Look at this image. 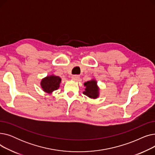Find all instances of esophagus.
Here are the masks:
<instances>
[{"mask_svg":"<svg viewBox=\"0 0 155 155\" xmlns=\"http://www.w3.org/2000/svg\"><path fill=\"white\" fill-rule=\"evenodd\" d=\"M80 78V76L79 75H73L71 77V79L73 80V81H77Z\"/></svg>","mask_w":155,"mask_h":155,"instance_id":"1","label":"esophagus"}]
</instances>
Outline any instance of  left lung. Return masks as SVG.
Returning <instances> with one entry per match:
<instances>
[{
  "instance_id": "left-lung-1",
  "label": "left lung",
  "mask_w": 155,
  "mask_h": 155,
  "mask_svg": "<svg viewBox=\"0 0 155 155\" xmlns=\"http://www.w3.org/2000/svg\"><path fill=\"white\" fill-rule=\"evenodd\" d=\"M84 85L85 87V91L83 92L84 95H87L90 99H96L99 98L100 88L97 85V82L95 79L92 78L91 80L87 81L84 84Z\"/></svg>"
}]
</instances>
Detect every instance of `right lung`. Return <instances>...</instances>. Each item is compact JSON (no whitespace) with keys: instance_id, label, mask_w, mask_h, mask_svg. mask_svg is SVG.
Returning <instances> with one entry per match:
<instances>
[{"instance_id":"add662e5","label":"right lung","mask_w":155,"mask_h":155,"mask_svg":"<svg viewBox=\"0 0 155 155\" xmlns=\"http://www.w3.org/2000/svg\"><path fill=\"white\" fill-rule=\"evenodd\" d=\"M61 82V79L60 77L52 74L43 78L41 80L40 85L45 92L52 94L54 91L59 88Z\"/></svg>"}]
</instances>
